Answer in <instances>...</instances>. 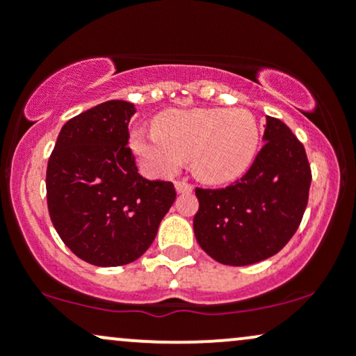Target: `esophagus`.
<instances>
[{"instance_id":"34e87169","label":"esophagus","mask_w":356,"mask_h":356,"mask_svg":"<svg viewBox=\"0 0 356 356\" xmlns=\"http://www.w3.org/2000/svg\"><path fill=\"white\" fill-rule=\"evenodd\" d=\"M192 189H194V187H192L189 182H186V181L175 182V191H177L179 194H189V192H192Z\"/></svg>"}]
</instances>
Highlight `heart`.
I'll list each match as a JSON object with an SVG mask.
<instances>
[{"instance_id":"1","label":"heart","mask_w":356,"mask_h":356,"mask_svg":"<svg viewBox=\"0 0 356 356\" xmlns=\"http://www.w3.org/2000/svg\"><path fill=\"white\" fill-rule=\"evenodd\" d=\"M154 132H136L132 149L155 174L170 175L189 159L192 172L207 184L239 179L261 144L256 117L244 108L170 110L155 118Z\"/></svg>"}]
</instances>
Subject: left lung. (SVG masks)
I'll use <instances>...</instances> for the list:
<instances>
[{"label":"left lung","mask_w":356,"mask_h":356,"mask_svg":"<svg viewBox=\"0 0 356 356\" xmlns=\"http://www.w3.org/2000/svg\"><path fill=\"white\" fill-rule=\"evenodd\" d=\"M263 140L239 181L224 189H195V239L220 264L248 266L275 256L303 219L312 184L303 144L275 117H266Z\"/></svg>","instance_id":"left-lung-1"}]
</instances>
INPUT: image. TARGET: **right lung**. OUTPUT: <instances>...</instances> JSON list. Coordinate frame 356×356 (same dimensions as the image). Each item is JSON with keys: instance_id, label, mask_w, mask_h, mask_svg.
<instances>
[{"instance_id": "obj_1", "label": "right lung", "mask_w": 356, "mask_h": 356, "mask_svg": "<svg viewBox=\"0 0 356 356\" xmlns=\"http://www.w3.org/2000/svg\"><path fill=\"white\" fill-rule=\"evenodd\" d=\"M130 102L108 100L70 118L47 167V202L56 232L93 266L140 257L175 201L172 182L138 174L129 144Z\"/></svg>"}]
</instances>
